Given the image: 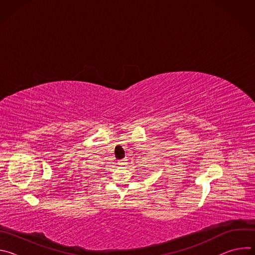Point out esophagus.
I'll use <instances>...</instances> for the list:
<instances>
[{
	"instance_id": "34e87169",
	"label": "esophagus",
	"mask_w": 255,
	"mask_h": 255,
	"mask_svg": "<svg viewBox=\"0 0 255 255\" xmlns=\"http://www.w3.org/2000/svg\"><path fill=\"white\" fill-rule=\"evenodd\" d=\"M123 161H124V160H119V164H120V165H122V164L124 163Z\"/></svg>"
}]
</instances>
